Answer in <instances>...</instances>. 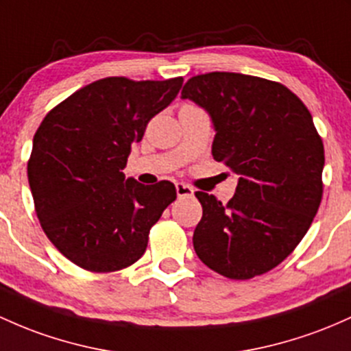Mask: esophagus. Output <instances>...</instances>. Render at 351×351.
Segmentation results:
<instances>
[{"label": "esophagus", "mask_w": 351, "mask_h": 351, "mask_svg": "<svg viewBox=\"0 0 351 351\" xmlns=\"http://www.w3.org/2000/svg\"><path fill=\"white\" fill-rule=\"evenodd\" d=\"M176 195H178V198H190V196H193L195 190L190 186V184H184V183H176Z\"/></svg>", "instance_id": "34e87169"}]
</instances>
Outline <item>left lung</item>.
Masks as SVG:
<instances>
[{"label":"left lung","instance_id":"8db88e82","mask_svg":"<svg viewBox=\"0 0 351 351\" xmlns=\"http://www.w3.org/2000/svg\"><path fill=\"white\" fill-rule=\"evenodd\" d=\"M210 113L213 158L240 175L226 205L196 191L199 260L230 280L269 271L305 237L323 196V141L308 108L282 83L241 73L196 75L183 86Z\"/></svg>","mask_w":351,"mask_h":351}]
</instances>
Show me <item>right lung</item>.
<instances>
[{
    "label": "right lung",
    "instance_id": "add662e5",
    "mask_svg": "<svg viewBox=\"0 0 351 351\" xmlns=\"http://www.w3.org/2000/svg\"><path fill=\"white\" fill-rule=\"evenodd\" d=\"M183 78L98 80L46 114L33 138L28 182L48 240L80 268L123 269L143 256L176 188L125 180L132 145L178 95Z\"/></svg>",
    "mask_w": 351,
    "mask_h": 351
}]
</instances>
